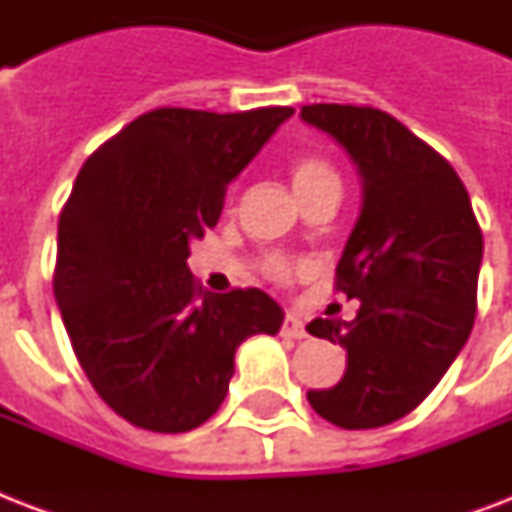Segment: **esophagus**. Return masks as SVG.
I'll list each match as a JSON object with an SVG mask.
<instances>
[{"mask_svg":"<svg viewBox=\"0 0 512 512\" xmlns=\"http://www.w3.org/2000/svg\"><path fill=\"white\" fill-rule=\"evenodd\" d=\"M281 335L292 337V340H303V337H308V332H305V324L297 319L295 313H287L284 324H281Z\"/></svg>","mask_w":512,"mask_h":512,"instance_id":"esophagus-1","label":"esophagus"}]
</instances>
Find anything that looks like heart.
<instances>
[{
	"label": "heart",
	"instance_id": "obj_1",
	"mask_svg": "<svg viewBox=\"0 0 512 512\" xmlns=\"http://www.w3.org/2000/svg\"><path fill=\"white\" fill-rule=\"evenodd\" d=\"M289 175H292V185H295L297 196H305V193L316 191L321 185H340L335 167L319 154L295 156L292 164H289ZM260 268H263L265 276L271 281H276V284H287V281L300 271V263L289 260L287 255H279V252H268V255L260 260Z\"/></svg>",
	"mask_w": 512,
	"mask_h": 512
}]
</instances>
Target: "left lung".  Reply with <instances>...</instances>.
I'll return each mask as SVG.
<instances>
[{"label": "left lung", "instance_id": "8db88e82", "mask_svg": "<svg viewBox=\"0 0 512 512\" xmlns=\"http://www.w3.org/2000/svg\"><path fill=\"white\" fill-rule=\"evenodd\" d=\"M305 122L356 162L364 204L335 287L356 319H313L308 332L348 350L345 374L308 401L337 428L390 425L428 398L476 321L484 236L460 175L380 108L313 103Z\"/></svg>", "mask_w": 512, "mask_h": 512}]
</instances>
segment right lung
Segmentation results:
<instances>
[{
	"label": "right lung",
	"instance_id": "right-lung-1",
	"mask_svg": "<svg viewBox=\"0 0 512 512\" xmlns=\"http://www.w3.org/2000/svg\"><path fill=\"white\" fill-rule=\"evenodd\" d=\"M292 114L156 108L76 175L52 289L87 380L135 428H199L223 404L236 348L281 329L263 289L201 292L188 255L220 220L228 183Z\"/></svg>",
	"mask_w": 512,
	"mask_h": 512
}]
</instances>
